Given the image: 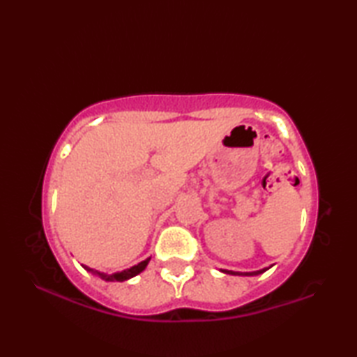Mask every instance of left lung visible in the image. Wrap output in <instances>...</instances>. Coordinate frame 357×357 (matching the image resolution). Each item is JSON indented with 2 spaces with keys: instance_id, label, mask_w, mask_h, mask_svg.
Listing matches in <instances>:
<instances>
[{
  "instance_id": "1",
  "label": "left lung",
  "mask_w": 357,
  "mask_h": 357,
  "mask_svg": "<svg viewBox=\"0 0 357 357\" xmlns=\"http://www.w3.org/2000/svg\"><path fill=\"white\" fill-rule=\"evenodd\" d=\"M273 265L275 264H271L270 267H265V268L257 270V271H231V270H224V268H221L219 271L227 273V275H234V276H256V275H261V273H264V271H267L268 268L273 267Z\"/></svg>"
}]
</instances>
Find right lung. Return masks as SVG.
<instances>
[{"mask_svg":"<svg viewBox=\"0 0 357 357\" xmlns=\"http://www.w3.org/2000/svg\"><path fill=\"white\" fill-rule=\"evenodd\" d=\"M150 259H151V256L147 257L146 261H141L139 264L133 265V267H130V268L123 270V271H118V273H112V275H107V273H102V271H98V270H95V268H90V267H87V265H82V267H84L87 271L93 273V275L100 276V278L104 279V280H110V282H124V280L132 279V278H135L136 275H139V273H142L144 270H146V267H147V264L150 262Z\"/></svg>","mask_w":357,"mask_h":357,"instance_id":"obj_1","label":"right lung"}]
</instances>
